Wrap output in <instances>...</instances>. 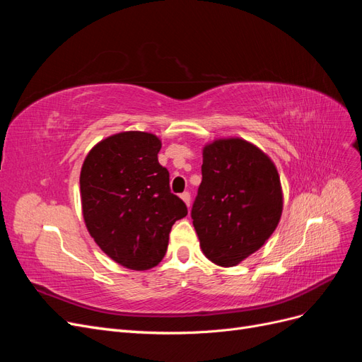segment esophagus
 <instances>
[{
  "mask_svg": "<svg viewBox=\"0 0 362 362\" xmlns=\"http://www.w3.org/2000/svg\"><path fill=\"white\" fill-rule=\"evenodd\" d=\"M180 198L184 201V204H185V205L190 206V193H189V192H184V193H181V194H180Z\"/></svg>",
  "mask_w": 362,
  "mask_h": 362,
  "instance_id": "obj_1",
  "label": "esophagus"
}]
</instances>
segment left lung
Listing matches in <instances>:
<instances>
[{
	"instance_id": "8db88e82",
	"label": "left lung",
	"mask_w": 362,
	"mask_h": 362,
	"mask_svg": "<svg viewBox=\"0 0 362 362\" xmlns=\"http://www.w3.org/2000/svg\"><path fill=\"white\" fill-rule=\"evenodd\" d=\"M275 163L242 137L216 139L202 149V182L192 218L204 255L234 267L264 245L282 214Z\"/></svg>"
}]
</instances>
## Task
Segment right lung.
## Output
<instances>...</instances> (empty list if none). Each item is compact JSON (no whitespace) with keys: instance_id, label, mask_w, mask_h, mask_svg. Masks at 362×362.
Returning <instances> with one entry per match:
<instances>
[{"instance_id":"obj_1","label":"right lung","mask_w":362,"mask_h":362,"mask_svg":"<svg viewBox=\"0 0 362 362\" xmlns=\"http://www.w3.org/2000/svg\"><path fill=\"white\" fill-rule=\"evenodd\" d=\"M161 140L145 131L103 139L86 156L80 194L87 231L107 257L149 270L166 255L172 225L187 216L158 163Z\"/></svg>"}]
</instances>
